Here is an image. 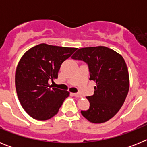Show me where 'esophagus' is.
Wrapping results in <instances>:
<instances>
[{
  "instance_id": "esophagus-1",
  "label": "esophagus",
  "mask_w": 147,
  "mask_h": 147,
  "mask_svg": "<svg viewBox=\"0 0 147 147\" xmlns=\"http://www.w3.org/2000/svg\"><path fill=\"white\" fill-rule=\"evenodd\" d=\"M73 95H74L75 97H76V98H81L82 97V96L80 93H73Z\"/></svg>"
}]
</instances>
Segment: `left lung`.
<instances>
[{
  "instance_id": "8db88e82",
  "label": "left lung",
  "mask_w": 147,
  "mask_h": 147,
  "mask_svg": "<svg viewBox=\"0 0 147 147\" xmlns=\"http://www.w3.org/2000/svg\"><path fill=\"white\" fill-rule=\"evenodd\" d=\"M88 65L90 80L96 82L94 93L88 96L90 107L82 115L94 124L112 119L124 104L129 91L128 68L120 54L105 46L78 49L71 57Z\"/></svg>"
}]
</instances>
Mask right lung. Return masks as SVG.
I'll list each match as a JSON object with an SVG mask.
<instances>
[{"instance_id":"right-lung-1","label":"right lung","mask_w":147,"mask_h":147,"mask_svg":"<svg viewBox=\"0 0 147 147\" xmlns=\"http://www.w3.org/2000/svg\"><path fill=\"white\" fill-rule=\"evenodd\" d=\"M76 49L41 43L23 54L16 68L15 88L22 107L31 117L45 121L57 113L70 93L51 88L49 81L58 77L62 63Z\"/></svg>"}]
</instances>
